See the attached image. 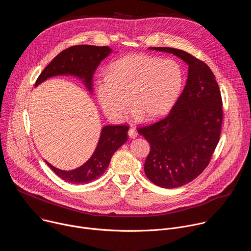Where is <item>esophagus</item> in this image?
<instances>
[{"mask_svg":"<svg viewBox=\"0 0 251 251\" xmlns=\"http://www.w3.org/2000/svg\"><path fill=\"white\" fill-rule=\"evenodd\" d=\"M128 135L131 139H135L137 136H138V133L137 131L135 130V128H130L129 131H128Z\"/></svg>","mask_w":251,"mask_h":251,"instance_id":"1","label":"esophagus"}]
</instances>
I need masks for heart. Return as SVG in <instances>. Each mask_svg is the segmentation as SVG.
<instances>
[{
	"mask_svg": "<svg viewBox=\"0 0 251 251\" xmlns=\"http://www.w3.org/2000/svg\"><path fill=\"white\" fill-rule=\"evenodd\" d=\"M184 85V71L176 60L148 54H129L112 62L96 81V97L104 113L121 121L130 103L132 117L154 120L166 115ZM129 99L128 100L127 98Z\"/></svg>",
	"mask_w": 251,
	"mask_h": 251,
	"instance_id": "obj_1",
	"label": "heart"
}]
</instances>
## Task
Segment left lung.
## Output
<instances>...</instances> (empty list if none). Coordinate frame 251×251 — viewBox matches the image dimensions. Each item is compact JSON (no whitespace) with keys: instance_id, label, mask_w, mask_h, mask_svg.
<instances>
[{"instance_id":"8db88e82","label":"left lung","mask_w":251,"mask_h":251,"mask_svg":"<svg viewBox=\"0 0 251 251\" xmlns=\"http://www.w3.org/2000/svg\"><path fill=\"white\" fill-rule=\"evenodd\" d=\"M172 53L189 65L185 88L169 115L138 133L150 143L144 171L162 188L184 186L202 173L220 141L223 101L216 76L201 60L172 48H149Z\"/></svg>"}]
</instances>
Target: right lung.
Masks as SVG:
<instances>
[{
  "label": "right lung",
  "mask_w": 251,
  "mask_h": 251,
  "mask_svg": "<svg viewBox=\"0 0 251 251\" xmlns=\"http://www.w3.org/2000/svg\"><path fill=\"white\" fill-rule=\"evenodd\" d=\"M112 52L109 47L80 45L71 47L57 54L40 75L35 87L52 76L70 75L79 78L87 90L92 92V76L100 62ZM126 125H107L101 129L100 138L92 156L82 166L71 170H59L49 162L47 165L63 181L82 185L90 183L104 174L113 154L126 143Z\"/></svg>",
  "instance_id": "right-lung-1"
}]
</instances>
